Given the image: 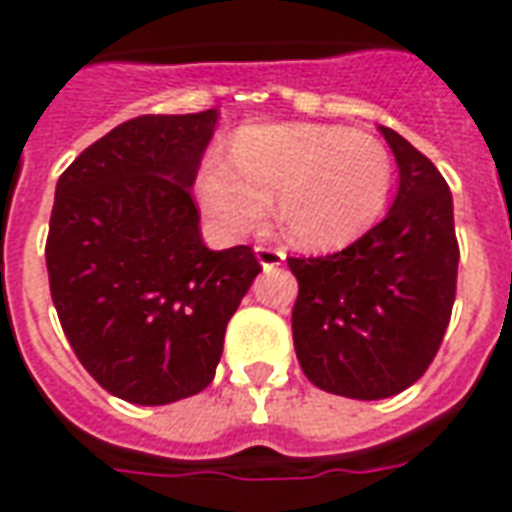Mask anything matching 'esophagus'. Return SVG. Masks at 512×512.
Masks as SVG:
<instances>
[{"label": "esophagus", "instance_id": "1", "mask_svg": "<svg viewBox=\"0 0 512 512\" xmlns=\"http://www.w3.org/2000/svg\"><path fill=\"white\" fill-rule=\"evenodd\" d=\"M255 255L263 268H274V266H282V263H285V252H282L279 246L260 244V246H255Z\"/></svg>", "mask_w": 512, "mask_h": 512}]
</instances>
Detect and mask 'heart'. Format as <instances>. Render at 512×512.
Returning a JSON list of instances; mask_svg holds the SVG:
<instances>
[{
  "label": "heart",
  "instance_id": "b5f03b06",
  "mask_svg": "<svg viewBox=\"0 0 512 512\" xmlns=\"http://www.w3.org/2000/svg\"><path fill=\"white\" fill-rule=\"evenodd\" d=\"M395 158L373 134L343 126H268L235 145L233 161L211 158L197 194L222 233L246 235L279 200V224L304 249L356 241L384 216Z\"/></svg>",
  "mask_w": 512,
  "mask_h": 512
}]
</instances>
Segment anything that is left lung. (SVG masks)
<instances>
[{"instance_id": "obj_1", "label": "left lung", "mask_w": 512, "mask_h": 512, "mask_svg": "<svg viewBox=\"0 0 512 512\" xmlns=\"http://www.w3.org/2000/svg\"><path fill=\"white\" fill-rule=\"evenodd\" d=\"M381 134L400 167L384 222L343 252L288 257L301 370L354 400L392 397L425 376L450 323L461 257L447 180L397 131Z\"/></svg>"}]
</instances>
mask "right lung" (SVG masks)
I'll return each instance as SVG.
<instances>
[{"mask_svg":"<svg viewBox=\"0 0 512 512\" xmlns=\"http://www.w3.org/2000/svg\"><path fill=\"white\" fill-rule=\"evenodd\" d=\"M216 117H134L57 180L51 301L84 370L136 406L211 384L227 321L260 274L252 246L211 252L200 238L191 186Z\"/></svg>","mask_w":512,"mask_h":512,"instance_id":"add662e5","label":"right lung"}]
</instances>
